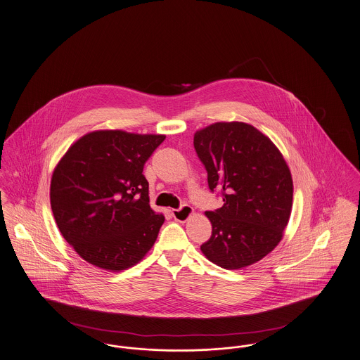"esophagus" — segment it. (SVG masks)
Returning a JSON list of instances; mask_svg holds the SVG:
<instances>
[{"mask_svg":"<svg viewBox=\"0 0 360 360\" xmlns=\"http://www.w3.org/2000/svg\"><path fill=\"white\" fill-rule=\"evenodd\" d=\"M192 214H193V208L188 206V205H183L181 207L177 208V210H172V217L177 222H186Z\"/></svg>","mask_w":360,"mask_h":360,"instance_id":"1","label":"esophagus"}]
</instances>
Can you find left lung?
<instances>
[{"mask_svg":"<svg viewBox=\"0 0 360 360\" xmlns=\"http://www.w3.org/2000/svg\"><path fill=\"white\" fill-rule=\"evenodd\" d=\"M193 148L207 172L208 188L224 206L206 211L212 233L200 246L226 269L253 264L283 237L292 207V179L268 136L241 122H219L196 131Z\"/></svg>","mask_w":360,"mask_h":360,"instance_id":"left-lung-1","label":"left lung"}]
</instances>
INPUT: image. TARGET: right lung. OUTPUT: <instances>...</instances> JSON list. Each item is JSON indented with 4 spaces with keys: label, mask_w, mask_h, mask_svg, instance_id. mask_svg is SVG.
Returning <instances> with one entry per match:
<instances>
[{
    "label": "right lung",
    "mask_w": 360,
    "mask_h": 360,
    "mask_svg": "<svg viewBox=\"0 0 360 360\" xmlns=\"http://www.w3.org/2000/svg\"><path fill=\"white\" fill-rule=\"evenodd\" d=\"M165 135L86 134L62 157L50 200L63 238L88 263L122 271L143 259L165 218L149 205L143 167Z\"/></svg>",
    "instance_id": "obj_1"
}]
</instances>
